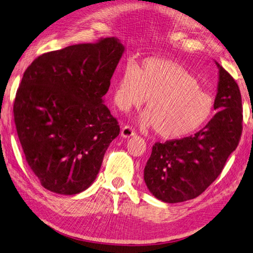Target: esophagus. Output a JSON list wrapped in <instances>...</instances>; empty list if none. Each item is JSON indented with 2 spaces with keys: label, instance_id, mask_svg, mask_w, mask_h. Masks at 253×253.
I'll use <instances>...</instances> for the list:
<instances>
[{
  "label": "esophagus",
  "instance_id": "34e87169",
  "mask_svg": "<svg viewBox=\"0 0 253 253\" xmlns=\"http://www.w3.org/2000/svg\"><path fill=\"white\" fill-rule=\"evenodd\" d=\"M134 134H136V131H134L130 126H124L121 131V136L125 139L130 138V137L134 136Z\"/></svg>",
  "mask_w": 253,
  "mask_h": 253
}]
</instances>
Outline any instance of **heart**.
Returning a JSON list of instances; mask_svg holds the SVG:
<instances>
[{
  "label": "heart",
  "instance_id": "heart-1",
  "mask_svg": "<svg viewBox=\"0 0 253 253\" xmlns=\"http://www.w3.org/2000/svg\"><path fill=\"white\" fill-rule=\"evenodd\" d=\"M146 98L141 125L154 127L163 139L174 140L197 131L213 113L214 100L180 63L148 58L138 68L127 62L116 80L113 100L122 111L139 108Z\"/></svg>",
  "mask_w": 253,
  "mask_h": 253
}]
</instances>
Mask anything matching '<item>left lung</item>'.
Returning a JSON list of instances; mask_svg holds the SVG:
<instances>
[{"mask_svg":"<svg viewBox=\"0 0 253 253\" xmlns=\"http://www.w3.org/2000/svg\"><path fill=\"white\" fill-rule=\"evenodd\" d=\"M214 62L219 69L214 99L218 112L193 136L155 143L144 167L146 186L164 203H181L201 195L219 177L238 145L243 129L242 96L235 80Z\"/></svg>","mask_w":253,"mask_h":253,"instance_id":"1","label":"left lung"}]
</instances>
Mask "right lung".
<instances>
[{"label": "right lung", "instance_id": "add662e5", "mask_svg": "<svg viewBox=\"0 0 253 253\" xmlns=\"http://www.w3.org/2000/svg\"><path fill=\"white\" fill-rule=\"evenodd\" d=\"M125 51L117 38L38 57L23 73L14 103L28 165L46 190L75 195L96 180L120 126L104 104Z\"/></svg>", "mask_w": 253, "mask_h": 253}]
</instances>
